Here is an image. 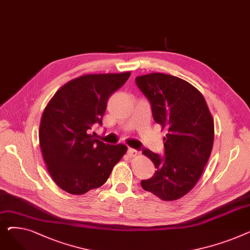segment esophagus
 Masks as SVG:
<instances>
[{"mask_svg": "<svg viewBox=\"0 0 250 250\" xmlns=\"http://www.w3.org/2000/svg\"><path fill=\"white\" fill-rule=\"evenodd\" d=\"M137 154H138V151H137L136 149H133V148H128V149H127V155H128V156L135 157Z\"/></svg>", "mask_w": 250, "mask_h": 250, "instance_id": "34e87169", "label": "esophagus"}]
</instances>
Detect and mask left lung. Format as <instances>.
Instances as JSON below:
<instances>
[{
    "label": "left lung",
    "mask_w": 250,
    "mask_h": 250,
    "mask_svg": "<svg viewBox=\"0 0 250 250\" xmlns=\"http://www.w3.org/2000/svg\"><path fill=\"white\" fill-rule=\"evenodd\" d=\"M136 84L156 124L167 130L163 156L143 150L157 170L141 186L163 201L178 200L196 185L211 155L213 117L201 92L180 78L152 73L137 77Z\"/></svg>",
    "instance_id": "8db88e82"
}]
</instances>
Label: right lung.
Returning a JSON list of instances; mask_svg holds the SVG:
<instances>
[{
	"label": "right lung",
	"instance_id": "right-lung-1",
	"mask_svg": "<svg viewBox=\"0 0 250 250\" xmlns=\"http://www.w3.org/2000/svg\"><path fill=\"white\" fill-rule=\"evenodd\" d=\"M130 73L85 75L60 88L46 105L39 126V144L51 178L72 194L101 187L125 154L122 144L108 145L90 132L107 101Z\"/></svg>",
	"mask_w": 250,
	"mask_h": 250
}]
</instances>
